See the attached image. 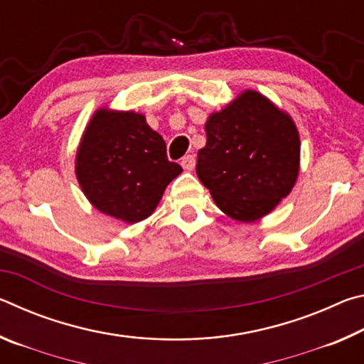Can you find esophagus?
I'll return each instance as SVG.
<instances>
[{"instance_id":"esophagus-1","label":"esophagus","mask_w":364,"mask_h":364,"mask_svg":"<svg viewBox=\"0 0 364 364\" xmlns=\"http://www.w3.org/2000/svg\"><path fill=\"white\" fill-rule=\"evenodd\" d=\"M181 167L184 168V170H188V171H191L193 170L194 167H196V157L194 156H184L183 159H181Z\"/></svg>"}]
</instances>
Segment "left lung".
Returning <instances> with one entry per match:
<instances>
[{
    "instance_id": "1",
    "label": "left lung",
    "mask_w": 364,
    "mask_h": 364,
    "mask_svg": "<svg viewBox=\"0 0 364 364\" xmlns=\"http://www.w3.org/2000/svg\"><path fill=\"white\" fill-rule=\"evenodd\" d=\"M205 133L196 171L228 217L255 221L291 193L299 175V132L263 95L244 91L208 117Z\"/></svg>"
}]
</instances>
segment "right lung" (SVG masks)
Returning <instances> with one entry per match:
<instances>
[{"instance_id": "1", "label": "right lung", "mask_w": 364, "mask_h": 364, "mask_svg": "<svg viewBox=\"0 0 364 364\" xmlns=\"http://www.w3.org/2000/svg\"><path fill=\"white\" fill-rule=\"evenodd\" d=\"M183 168L167 159L164 138L136 112L100 109L78 146L75 173L97 210L127 223L152 215Z\"/></svg>"}]
</instances>
